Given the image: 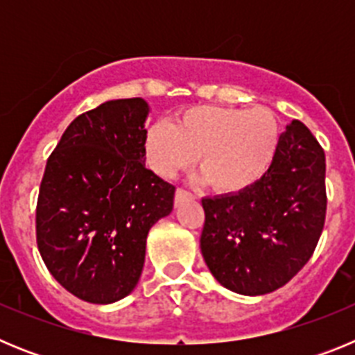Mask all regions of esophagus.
<instances>
[{
	"mask_svg": "<svg viewBox=\"0 0 355 355\" xmlns=\"http://www.w3.org/2000/svg\"><path fill=\"white\" fill-rule=\"evenodd\" d=\"M192 193L190 192H187V190H183V188H178V190H175V196H174V202H175V206H180V205H183L184 200H188V199H192Z\"/></svg>",
	"mask_w": 355,
	"mask_h": 355,
	"instance_id": "1",
	"label": "esophagus"
}]
</instances>
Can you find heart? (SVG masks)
I'll return each instance as SVG.
<instances>
[{"instance_id":"b5f03b06","label":"heart","mask_w":355,"mask_h":355,"mask_svg":"<svg viewBox=\"0 0 355 355\" xmlns=\"http://www.w3.org/2000/svg\"><path fill=\"white\" fill-rule=\"evenodd\" d=\"M279 146V124L266 108L200 105L183 110L171 122L147 130L144 149L153 171L172 178L197 163L202 180L218 192H241L270 168Z\"/></svg>"}]
</instances>
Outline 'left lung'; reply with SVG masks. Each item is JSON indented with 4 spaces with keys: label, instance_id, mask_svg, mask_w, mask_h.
<instances>
[{
    "label": "left lung",
    "instance_id": "obj_1",
    "mask_svg": "<svg viewBox=\"0 0 355 355\" xmlns=\"http://www.w3.org/2000/svg\"><path fill=\"white\" fill-rule=\"evenodd\" d=\"M200 252L213 277L265 295L309 261L325 222V153L300 121L279 137L270 168L238 193L205 197Z\"/></svg>",
    "mask_w": 355,
    "mask_h": 355
}]
</instances>
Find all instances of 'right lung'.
Masks as SVG:
<instances>
[{"label":"right lung","mask_w":355,"mask_h":355,"mask_svg":"<svg viewBox=\"0 0 355 355\" xmlns=\"http://www.w3.org/2000/svg\"><path fill=\"white\" fill-rule=\"evenodd\" d=\"M142 97L78 115L56 144L37 200V245L78 299L112 304L135 290L149 229L172 211L175 187L146 167Z\"/></svg>","instance_id":"right-lung-1"}]
</instances>
